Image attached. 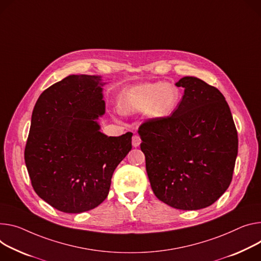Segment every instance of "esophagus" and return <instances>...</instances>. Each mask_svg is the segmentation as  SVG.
I'll use <instances>...</instances> for the list:
<instances>
[{"label":"esophagus","mask_w":261,"mask_h":261,"mask_svg":"<svg viewBox=\"0 0 261 261\" xmlns=\"http://www.w3.org/2000/svg\"><path fill=\"white\" fill-rule=\"evenodd\" d=\"M140 143H141V140H140V137H139L138 135H134V136L132 137V146H133L134 148L139 147Z\"/></svg>","instance_id":"1"}]
</instances>
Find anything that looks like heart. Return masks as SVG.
Wrapping results in <instances>:
<instances>
[{"mask_svg":"<svg viewBox=\"0 0 261 261\" xmlns=\"http://www.w3.org/2000/svg\"><path fill=\"white\" fill-rule=\"evenodd\" d=\"M179 100L178 89L163 82L145 83L132 86L122 92L120 108L123 113L145 112L151 120L167 116Z\"/></svg>","mask_w":261,"mask_h":261,"instance_id":"1","label":"heart"}]
</instances>
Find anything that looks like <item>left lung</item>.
Segmentation results:
<instances>
[{
  "instance_id": "left-lung-1",
  "label": "left lung",
  "mask_w": 261,
  "mask_h": 261,
  "mask_svg": "<svg viewBox=\"0 0 261 261\" xmlns=\"http://www.w3.org/2000/svg\"><path fill=\"white\" fill-rule=\"evenodd\" d=\"M176 86L184 94L171 116L149 120L138 129L140 149L154 195L182 210L215 203L229 187L239 138L222 92L196 77Z\"/></svg>"
}]
</instances>
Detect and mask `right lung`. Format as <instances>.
Here are the masks:
<instances>
[{
	"label": "right lung",
	"mask_w": 261,
	"mask_h": 261,
	"mask_svg": "<svg viewBox=\"0 0 261 261\" xmlns=\"http://www.w3.org/2000/svg\"><path fill=\"white\" fill-rule=\"evenodd\" d=\"M101 76L70 75L46 88L31 117L25 162L35 193L52 207L81 213L108 196L114 170L132 149V133L107 136Z\"/></svg>",
	"instance_id": "1"
}]
</instances>
